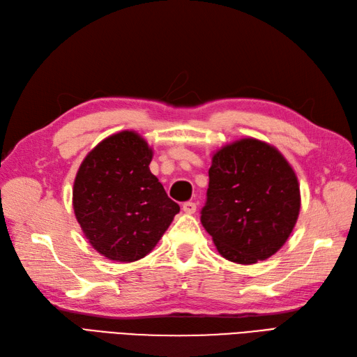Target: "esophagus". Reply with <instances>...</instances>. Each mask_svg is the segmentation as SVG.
Segmentation results:
<instances>
[{
    "label": "esophagus",
    "instance_id": "esophagus-1",
    "mask_svg": "<svg viewBox=\"0 0 357 357\" xmlns=\"http://www.w3.org/2000/svg\"><path fill=\"white\" fill-rule=\"evenodd\" d=\"M183 211L188 213V214H193L197 211V204L192 202V201L185 202V204H183Z\"/></svg>",
    "mask_w": 357,
    "mask_h": 357
}]
</instances>
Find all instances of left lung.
<instances>
[{
	"label": "left lung",
	"mask_w": 357,
	"mask_h": 357,
	"mask_svg": "<svg viewBox=\"0 0 357 357\" xmlns=\"http://www.w3.org/2000/svg\"><path fill=\"white\" fill-rule=\"evenodd\" d=\"M201 222L231 262L271 257L294 231L301 192L294 168L278 149L252 137L215 150Z\"/></svg>",
	"instance_id": "8db88e82"
}]
</instances>
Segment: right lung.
Listing matches in <instances>:
<instances>
[{
	"label": "right lung",
	"instance_id": "right-lung-1",
	"mask_svg": "<svg viewBox=\"0 0 357 357\" xmlns=\"http://www.w3.org/2000/svg\"><path fill=\"white\" fill-rule=\"evenodd\" d=\"M153 150L135 131L104 138L86 155L73 186V208L86 238L114 262L153 250L178 204L150 172Z\"/></svg>",
	"mask_w": 357,
	"mask_h": 357
}]
</instances>
